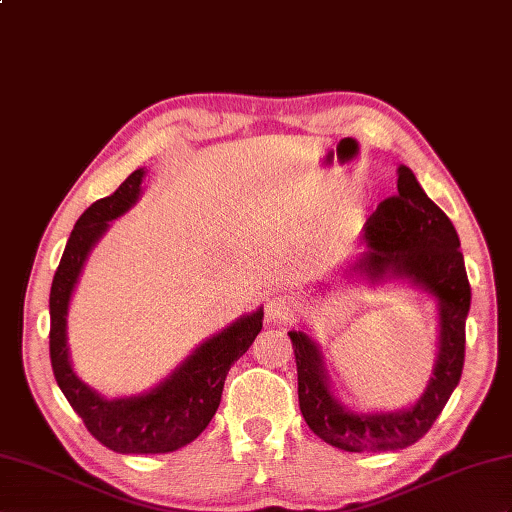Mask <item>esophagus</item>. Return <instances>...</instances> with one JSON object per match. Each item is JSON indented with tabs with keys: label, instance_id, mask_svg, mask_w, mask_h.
I'll list each match as a JSON object with an SVG mask.
<instances>
[{
	"label": "esophagus",
	"instance_id": "esophagus-1",
	"mask_svg": "<svg viewBox=\"0 0 512 512\" xmlns=\"http://www.w3.org/2000/svg\"><path fill=\"white\" fill-rule=\"evenodd\" d=\"M297 310L295 297L286 293H276L267 299L265 306V319L269 323H289Z\"/></svg>",
	"mask_w": 512,
	"mask_h": 512
}]
</instances>
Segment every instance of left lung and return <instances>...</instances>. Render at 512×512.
<instances>
[{
	"label": "left lung",
	"mask_w": 512,
	"mask_h": 512,
	"mask_svg": "<svg viewBox=\"0 0 512 512\" xmlns=\"http://www.w3.org/2000/svg\"><path fill=\"white\" fill-rule=\"evenodd\" d=\"M365 252L343 278L371 286L402 280L426 291L439 308V352L419 400L391 413H354L330 386L319 343L291 330L299 408L319 439L343 452H395L417 443L450 400L465 363V321L471 289L452 221L421 189L406 165L397 169V195L384 199L365 223Z\"/></svg>",
	"instance_id": "8db88e82"
}]
</instances>
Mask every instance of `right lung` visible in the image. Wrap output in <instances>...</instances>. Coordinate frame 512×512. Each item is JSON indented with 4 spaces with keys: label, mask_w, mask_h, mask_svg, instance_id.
<instances>
[{
    "label": "right lung",
    "mask_w": 512,
    "mask_h": 512,
    "mask_svg": "<svg viewBox=\"0 0 512 512\" xmlns=\"http://www.w3.org/2000/svg\"><path fill=\"white\" fill-rule=\"evenodd\" d=\"M143 178L145 169H136L115 193L84 210L62 252L49 293V358L56 382L86 430L119 454H167L195 441L217 413L230 367L263 330V308H256L197 345L165 380L139 395L108 400L78 378L67 343L71 295L86 258L110 221L139 202Z\"/></svg>",
    "instance_id": "right-lung-1"
}]
</instances>
